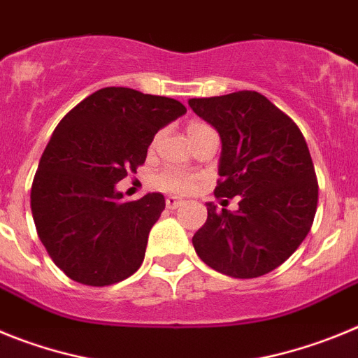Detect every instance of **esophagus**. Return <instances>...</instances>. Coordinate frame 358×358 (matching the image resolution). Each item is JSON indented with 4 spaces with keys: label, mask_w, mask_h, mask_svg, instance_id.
Returning a JSON list of instances; mask_svg holds the SVG:
<instances>
[{
    "label": "esophagus",
    "mask_w": 358,
    "mask_h": 358,
    "mask_svg": "<svg viewBox=\"0 0 358 358\" xmlns=\"http://www.w3.org/2000/svg\"><path fill=\"white\" fill-rule=\"evenodd\" d=\"M185 204V201H179L176 197H166V208L169 210H177V208H181Z\"/></svg>",
    "instance_id": "esophagus-1"
}]
</instances>
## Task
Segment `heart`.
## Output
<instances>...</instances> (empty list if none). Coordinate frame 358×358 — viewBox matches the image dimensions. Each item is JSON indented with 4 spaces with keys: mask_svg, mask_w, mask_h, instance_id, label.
Segmentation results:
<instances>
[{
    "mask_svg": "<svg viewBox=\"0 0 358 358\" xmlns=\"http://www.w3.org/2000/svg\"><path fill=\"white\" fill-rule=\"evenodd\" d=\"M211 129L210 125L201 122H192L188 123L186 132H188L189 140L197 138L201 132ZM154 185L156 188H159L161 192H166V194L172 195H186L189 192H194L199 185V176L192 172H185V170H176V169H164L161 172L156 173L154 177Z\"/></svg>",
    "mask_w": 358,
    "mask_h": 358,
    "instance_id": "heart-1",
    "label": "heart"
}]
</instances>
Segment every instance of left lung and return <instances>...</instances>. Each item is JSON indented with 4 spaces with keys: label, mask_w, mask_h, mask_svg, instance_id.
I'll return each instance as SVG.
<instances>
[{
    "label": "left lung",
    "mask_w": 358,
    "mask_h": 358,
    "mask_svg": "<svg viewBox=\"0 0 358 358\" xmlns=\"http://www.w3.org/2000/svg\"><path fill=\"white\" fill-rule=\"evenodd\" d=\"M188 103L222 140L215 197L240 195L233 213L208 202L206 224L192 238L195 251L226 276H264L301 245L314 224L319 185L305 138L290 116L256 91Z\"/></svg>",
    "instance_id": "8db88e82"
}]
</instances>
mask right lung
Returning a JSON list of instances; mask_svg holds the SVG:
<instances>
[{"label": "right lung", "mask_w": 358, "mask_h": 358, "mask_svg": "<svg viewBox=\"0 0 358 358\" xmlns=\"http://www.w3.org/2000/svg\"><path fill=\"white\" fill-rule=\"evenodd\" d=\"M185 113L173 98L103 87L57 125L31 182L30 206L41 242L66 276L106 287L140 268L164 197L123 202L115 186L145 163L156 132Z\"/></svg>", "instance_id": "obj_1"}]
</instances>
